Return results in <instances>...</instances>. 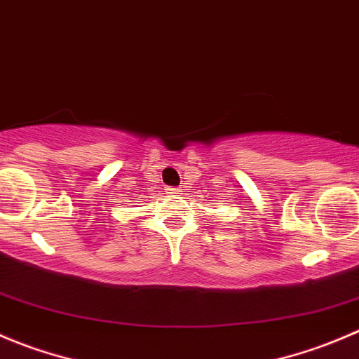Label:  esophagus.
Instances as JSON below:
<instances>
[{
	"mask_svg": "<svg viewBox=\"0 0 359 359\" xmlns=\"http://www.w3.org/2000/svg\"><path fill=\"white\" fill-rule=\"evenodd\" d=\"M166 193H168V194H179L180 189H179V187H166Z\"/></svg>",
	"mask_w": 359,
	"mask_h": 359,
	"instance_id": "obj_1",
	"label": "esophagus"
}]
</instances>
